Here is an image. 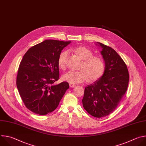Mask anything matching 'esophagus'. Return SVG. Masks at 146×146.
Wrapping results in <instances>:
<instances>
[{"instance_id": "esophagus-1", "label": "esophagus", "mask_w": 146, "mask_h": 146, "mask_svg": "<svg viewBox=\"0 0 146 146\" xmlns=\"http://www.w3.org/2000/svg\"><path fill=\"white\" fill-rule=\"evenodd\" d=\"M69 85H70V87H74L76 86V85L75 84H73V83H70Z\"/></svg>"}]
</instances>
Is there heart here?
Segmentation results:
<instances>
[{"instance_id": "b5f03b06", "label": "heart", "mask_w": 146, "mask_h": 146, "mask_svg": "<svg viewBox=\"0 0 146 146\" xmlns=\"http://www.w3.org/2000/svg\"><path fill=\"white\" fill-rule=\"evenodd\" d=\"M74 51L83 60L80 67V71H70L63 76V79L70 83H80L89 78L90 81L98 79L102 76L105 71V63L101 57L93 56V52L85 46H78ZM68 52L65 50L60 53L57 60L59 68H65L66 60Z\"/></svg>"}]
</instances>
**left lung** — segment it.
<instances>
[{
	"instance_id": "1",
	"label": "left lung",
	"mask_w": 146,
	"mask_h": 146,
	"mask_svg": "<svg viewBox=\"0 0 146 146\" xmlns=\"http://www.w3.org/2000/svg\"><path fill=\"white\" fill-rule=\"evenodd\" d=\"M96 45L102 49L105 71L99 79L85 87L82 104L90 114L101 118L117 107L127 92L129 76L126 64L113 48L98 42Z\"/></svg>"
}]
</instances>
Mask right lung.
I'll use <instances>...</instances> for the list:
<instances>
[{
	"label": "right lung",
	"mask_w": 146,
	"mask_h": 146,
	"mask_svg": "<svg viewBox=\"0 0 146 146\" xmlns=\"http://www.w3.org/2000/svg\"><path fill=\"white\" fill-rule=\"evenodd\" d=\"M71 41L46 40L29 49L19 64L17 86L26 107L45 115L54 110L69 89L67 82L54 84L59 79L58 58Z\"/></svg>",
	"instance_id": "obj_1"
}]
</instances>
